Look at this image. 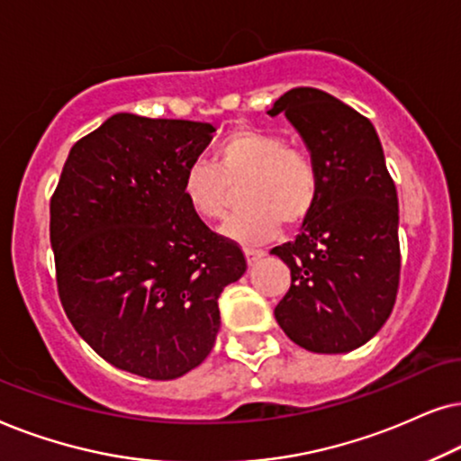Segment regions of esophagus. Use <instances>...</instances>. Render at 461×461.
I'll list each match as a JSON object with an SVG mask.
<instances>
[{
    "mask_svg": "<svg viewBox=\"0 0 461 461\" xmlns=\"http://www.w3.org/2000/svg\"><path fill=\"white\" fill-rule=\"evenodd\" d=\"M244 255H247L249 266H253L255 261H259L261 257L266 255V250H261V249H244Z\"/></svg>",
    "mask_w": 461,
    "mask_h": 461,
    "instance_id": "esophagus-1",
    "label": "esophagus"
}]
</instances>
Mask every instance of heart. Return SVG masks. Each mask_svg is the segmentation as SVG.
<instances>
[{
	"mask_svg": "<svg viewBox=\"0 0 461 461\" xmlns=\"http://www.w3.org/2000/svg\"><path fill=\"white\" fill-rule=\"evenodd\" d=\"M240 183L244 206L223 225V234L240 244L269 240L282 219L303 221L318 195V173L310 153L259 128L227 134L214 149L212 162L202 158L189 162L181 194L195 217L217 221L230 208L231 187Z\"/></svg>",
	"mask_w": 461,
	"mask_h": 461,
	"instance_id": "heart-1",
	"label": "heart"
}]
</instances>
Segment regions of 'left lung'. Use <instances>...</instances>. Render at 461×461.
<instances>
[{"mask_svg":"<svg viewBox=\"0 0 461 461\" xmlns=\"http://www.w3.org/2000/svg\"><path fill=\"white\" fill-rule=\"evenodd\" d=\"M267 113L286 115L318 173L302 231L272 249L291 269L274 316L310 352H352L388 321L401 278L398 198L382 143L365 115L318 88L288 90Z\"/></svg>","mask_w":461,"mask_h":461,"instance_id":"left-lung-1","label":"left lung"}]
</instances>
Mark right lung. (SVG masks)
I'll list each match as a JSON object with an SVG mask.
<instances>
[{
    "instance_id": "1",
    "label": "right lung",
    "mask_w": 461,
    "mask_h": 461,
    "mask_svg": "<svg viewBox=\"0 0 461 461\" xmlns=\"http://www.w3.org/2000/svg\"><path fill=\"white\" fill-rule=\"evenodd\" d=\"M206 122L115 113L71 147L50 200L59 297L79 337L122 371L176 379L211 354L223 288L247 272L181 194Z\"/></svg>"
}]
</instances>
